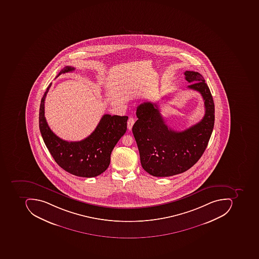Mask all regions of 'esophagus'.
Returning a JSON list of instances; mask_svg holds the SVG:
<instances>
[{"instance_id": "34e87169", "label": "esophagus", "mask_w": 259, "mask_h": 259, "mask_svg": "<svg viewBox=\"0 0 259 259\" xmlns=\"http://www.w3.org/2000/svg\"><path fill=\"white\" fill-rule=\"evenodd\" d=\"M135 121H136V120L134 117H129L128 120H127V128H128V130H132Z\"/></svg>"}]
</instances>
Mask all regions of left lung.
Here are the masks:
<instances>
[{
	"label": "left lung",
	"instance_id": "obj_1",
	"mask_svg": "<svg viewBox=\"0 0 259 259\" xmlns=\"http://www.w3.org/2000/svg\"><path fill=\"white\" fill-rule=\"evenodd\" d=\"M188 88L199 92L205 104L201 121L183 132L165 123L156 103L145 102L138 107V120L132 127L141 164L154 177L179 175L194 166L205 152L215 121V105L209 88L200 73L186 71Z\"/></svg>",
	"mask_w": 259,
	"mask_h": 259
}]
</instances>
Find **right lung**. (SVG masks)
Listing matches in <instances>:
<instances>
[{
  "label": "right lung",
  "mask_w": 259,
  "mask_h": 259,
  "mask_svg": "<svg viewBox=\"0 0 259 259\" xmlns=\"http://www.w3.org/2000/svg\"><path fill=\"white\" fill-rule=\"evenodd\" d=\"M74 70L64 67L57 77ZM51 87L50 84L47 88L39 107V126L44 143L64 170L81 178L99 176L108 168L112 150L127 131L128 117L105 114L88 137L79 142L63 140L51 130L44 117V103Z\"/></svg>",
  "instance_id": "obj_1"
}]
</instances>
